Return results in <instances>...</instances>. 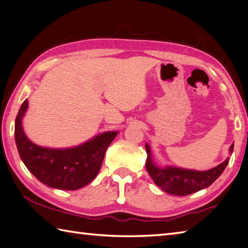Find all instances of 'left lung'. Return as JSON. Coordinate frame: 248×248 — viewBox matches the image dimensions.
Listing matches in <instances>:
<instances>
[{"instance_id": "8db88e82", "label": "left lung", "mask_w": 248, "mask_h": 248, "mask_svg": "<svg viewBox=\"0 0 248 248\" xmlns=\"http://www.w3.org/2000/svg\"><path fill=\"white\" fill-rule=\"evenodd\" d=\"M145 148L147 153L146 170L150 177L163 191L174 196H188L211 186L229 163V158H227L224 162L207 171H195L175 167L159 168L153 161L149 145L145 144ZM232 152L233 144L230 146V153L232 154Z\"/></svg>"}]
</instances>
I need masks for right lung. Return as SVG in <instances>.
Segmentation results:
<instances>
[{"label":"right lung","mask_w":248,"mask_h":248,"mask_svg":"<svg viewBox=\"0 0 248 248\" xmlns=\"http://www.w3.org/2000/svg\"><path fill=\"white\" fill-rule=\"evenodd\" d=\"M28 100L21 104L15 120V140L24 166L46 186L61 190H77L93 181L102 166L106 149L118 132L108 131L71 148L38 146L23 132L22 118Z\"/></svg>","instance_id":"1"}]
</instances>
